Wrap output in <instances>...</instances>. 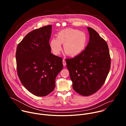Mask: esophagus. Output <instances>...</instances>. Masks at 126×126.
<instances>
[{"instance_id": "34e87169", "label": "esophagus", "mask_w": 126, "mask_h": 126, "mask_svg": "<svg viewBox=\"0 0 126 126\" xmlns=\"http://www.w3.org/2000/svg\"><path fill=\"white\" fill-rule=\"evenodd\" d=\"M62 62H63V66H65L66 65V62H65V61L64 59L63 60Z\"/></svg>"}]
</instances>
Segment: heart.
I'll return each mask as SVG.
<instances>
[{"label": "heart", "mask_w": 126, "mask_h": 126, "mask_svg": "<svg viewBox=\"0 0 126 126\" xmlns=\"http://www.w3.org/2000/svg\"><path fill=\"white\" fill-rule=\"evenodd\" d=\"M87 36L85 33L74 29H65L57 34V37H53L49 42L50 47L55 55L62 50L64 44L65 52L70 56L77 55L82 52L87 45Z\"/></svg>", "instance_id": "b5f03b06"}]
</instances>
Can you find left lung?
Masks as SVG:
<instances>
[{
  "label": "left lung",
  "mask_w": 126,
  "mask_h": 126,
  "mask_svg": "<svg viewBox=\"0 0 126 126\" xmlns=\"http://www.w3.org/2000/svg\"><path fill=\"white\" fill-rule=\"evenodd\" d=\"M89 41L84 50L66 60L74 90L82 96L96 93L104 84L111 66L108 46L98 32L87 27Z\"/></svg>",
  "instance_id": "left-lung-1"
}]
</instances>
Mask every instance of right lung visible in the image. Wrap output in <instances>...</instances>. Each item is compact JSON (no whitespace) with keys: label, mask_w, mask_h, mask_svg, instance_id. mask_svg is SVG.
I'll return each mask as SVG.
<instances>
[{"label":"right lung","mask_w":126,"mask_h":126,"mask_svg":"<svg viewBox=\"0 0 126 126\" xmlns=\"http://www.w3.org/2000/svg\"><path fill=\"white\" fill-rule=\"evenodd\" d=\"M52 27L49 25L29 32L16 49L19 78L28 91L39 97L54 90L56 77L63 67L62 59L51 53Z\"/></svg>","instance_id":"right-lung-1"}]
</instances>
